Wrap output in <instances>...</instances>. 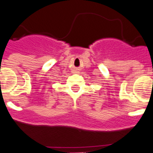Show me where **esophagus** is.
Masks as SVG:
<instances>
[{
  "label": "esophagus",
  "instance_id": "esophagus-1",
  "mask_svg": "<svg viewBox=\"0 0 153 153\" xmlns=\"http://www.w3.org/2000/svg\"><path fill=\"white\" fill-rule=\"evenodd\" d=\"M75 71V72H74V73H76V71H77V70H75V71Z\"/></svg>",
  "mask_w": 153,
  "mask_h": 153
}]
</instances>
